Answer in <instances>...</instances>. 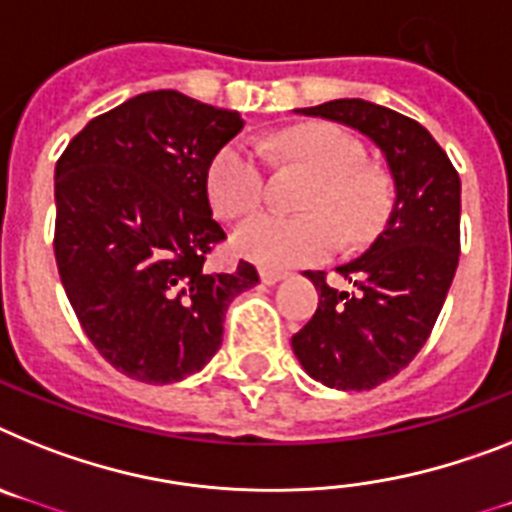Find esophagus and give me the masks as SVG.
<instances>
[{
    "label": "esophagus",
    "mask_w": 512,
    "mask_h": 512,
    "mask_svg": "<svg viewBox=\"0 0 512 512\" xmlns=\"http://www.w3.org/2000/svg\"><path fill=\"white\" fill-rule=\"evenodd\" d=\"M260 278H263V283H265V286H273V283L283 281V278H286V273H283V270L263 268V270H260Z\"/></svg>",
    "instance_id": "esophagus-1"
}]
</instances>
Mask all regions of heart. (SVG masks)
Returning a JSON list of instances; mask_svg holds the SVG:
<instances>
[{"mask_svg":"<svg viewBox=\"0 0 512 512\" xmlns=\"http://www.w3.org/2000/svg\"><path fill=\"white\" fill-rule=\"evenodd\" d=\"M270 150L304 161L320 182L304 200V216L257 213L236 226L231 244L242 257L268 268L317 263L343 242H369L388 218L393 190L388 176L364 166L367 150L349 132L312 124L294 127L270 140ZM205 190L218 216L242 218L263 203L265 163L252 145L226 143L210 158Z\"/></svg>","mask_w":512,"mask_h":512,"instance_id":"heart-1","label":"heart"}]
</instances>
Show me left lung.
<instances>
[{"mask_svg":"<svg viewBox=\"0 0 512 512\" xmlns=\"http://www.w3.org/2000/svg\"><path fill=\"white\" fill-rule=\"evenodd\" d=\"M296 114L367 135L393 176L385 229L362 257L336 268L351 291L307 270L320 302L291 338L309 377L336 390H372L409 367L435 328L461 255V179L435 137L393 109L338 98Z\"/></svg>","mask_w":512,"mask_h":512,"instance_id":"left-lung-1","label":"left lung"}]
</instances>
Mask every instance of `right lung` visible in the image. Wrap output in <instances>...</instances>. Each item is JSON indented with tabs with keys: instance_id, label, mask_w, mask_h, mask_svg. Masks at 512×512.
Wrapping results in <instances>:
<instances>
[{
	"instance_id": "right-lung-1",
	"label": "right lung",
	"mask_w": 512,
	"mask_h": 512,
	"mask_svg": "<svg viewBox=\"0 0 512 512\" xmlns=\"http://www.w3.org/2000/svg\"><path fill=\"white\" fill-rule=\"evenodd\" d=\"M242 127L239 111L150 90L90 119L57 161L59 278L90 343L132 380L200 372L231 299L260 283L244 260L234 273L205 265L226 239L205 171Z\"/></svg>"
}]
</instances>
